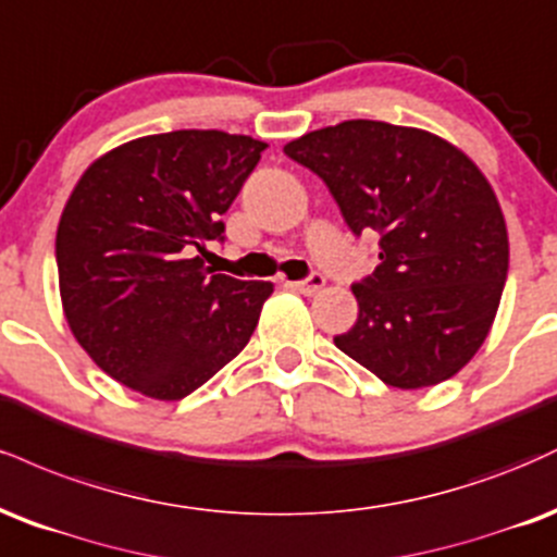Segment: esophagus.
<instances>
[{"label":"esophagus","instance_id":"34e87169","mask_svg":"<svg viewBox=\"0 0 557 557\" xmlns=\"http://www.w3.org/2000/svg\"><path fill=\"white\" fill-rule=\"evenodd\" d=\"M292 289H297L299 294H307V297H312V294L323 292L325 289V276H320V273H312L310 278L305 281H292Z\"/></svg>","mask_w":557,"mask_h":557}]
</instances>
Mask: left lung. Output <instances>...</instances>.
<instances>
[{
  "label": "left lung",
  "mask_w": 557,
  "mask_h": 557,
  "mask_svg": "<svg viewBox=\"0 0 557 557\" xmlns=\"http://www.w3.org/2000/svg\"><path fill=\"white\" fill-rule=\"evenodd\" d=\"M355 234H381V265L351 286L355 329L333 344L385 385L454 377L493 329L508 276V228L487 176L428 129L349 120L286 143Z\"/></svg>",
  "instance_id": "1"
}]
</instances>
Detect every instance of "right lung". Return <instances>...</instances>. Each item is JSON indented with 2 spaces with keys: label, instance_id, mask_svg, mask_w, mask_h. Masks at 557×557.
<instances>
[{
  "label": "right lung",
  "instance_id": "right-lung-1",
  "mask_svg": "<svg viewBox=\"0 0 557 557\" xmlns=\"http://www.w3.org/2000/svg\"><path fill=\"white\" fill-rule=\"evenodd\" d=\"M263 140L176 129L111 148L85 169L57 228L62 310L107 375L180 401L245 349L271 281L206 268L198 251L258 166Z\"/></svg>",
  "mask_w": 557,
  "mask_h": 557
}]
</instances>
